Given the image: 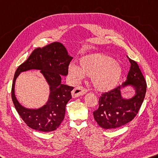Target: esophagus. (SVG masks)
Returning a JSON list of instances; mask_svg holds the SVG:
<instances>
[{
	"instance_id": "obj_1",
	"label": "esophagus",
	"mask_w": 158,
	"mask_h": 158,
	"mask_svg": "<svg viewBox=\"0 0 158 158\" xmlns=\"http://www.w3.org/2000/svg\"><path fill=\"white\" fill-rule=\"evenodd\" d=\"M86 93V89H85L84 88H83L81 86H79L74 88L73 92H72V96H73V98H76V97L84 95V94H85Z\"/></svg>"
}]
</instances>
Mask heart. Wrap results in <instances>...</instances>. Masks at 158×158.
<instances>
[{"label":"heart","mask_w":158,"mask_h":158,"mask_svg":"<svg viewBox=\"0 0 158 158\" xmlns=\"http://www.w3.org/2000/svg\"><path fill=\"white\" fill-rule=\"evenodd\" d=\"M80 66L71 64L69 73L75 81L90 77L92 84L96 90L107 92L118 84L123 74L121 65L104 54L94 53L85 55L79 61Z\"/></svg>","instance_id":"obj_1"}]
</instances>
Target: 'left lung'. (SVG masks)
<instances>
[{
  "instance_id": "left-lung-1",
  "label": "left lung",
  "mask_w": 158,
  "mask_h": 158,
  "mask_svg": "<svg viewBox=\"0 0 158 158\" xmlns=\"http://www.w3.org/2000/svg\"><path fill=\"white\" fill-rule=\"evenodd\" d=\"M131 68L127 79L118 87L102 94L99 108L93 112L94 120L105 129L121 127L134 119L142 104L147 92V83L137 63L129 59ZM127 87L134 90L130 98L122 96L121 90Z\"/></svg>"
}]
</instances>
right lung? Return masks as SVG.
<instances>
[{"mask_svg":"<svg viewBox=\"0 0 158 158\" xmlns=\"http://www.w3.org/2000/svg\"><path fill=\"white\" fill-rule=\"evenodd\" d=\"M73 57L59 42H54L42 48H36L28 59L17 68L14 74L11 98L16 111L28 127L42 132L53 131L64 119L65 106L72 98L73 87L61 84V76H67L68 68ZM40 70L49 85L50 94L47 102L39 109L22 106L15 96V83L23 71Z\"/></svg>","mask_w":158,"mask_h":158,"instance_id":"right-lung-1","label":"right lung"}]
</instances>
